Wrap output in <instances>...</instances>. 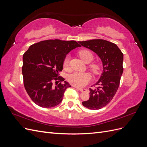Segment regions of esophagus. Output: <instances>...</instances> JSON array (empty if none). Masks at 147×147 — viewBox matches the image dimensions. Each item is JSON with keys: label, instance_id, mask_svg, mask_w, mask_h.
I'll return each mask as SVG.
<instances>
[{"label": "esophagus", "instance_id": "obj_1", "mask_svg": "<svg viewBox=\"0 0 147 147\" xmlns=\"http://www.w3.org/2000/svg\"><path fill=\"white\" fill-rule=\"evenodd\" d=\"M74 87L76 88L77 89H78L79 91H82V92H84V91H87V90H86V89H85V88H77V87H76V86H74Z\"/></svg>", "mask_w": 147, "mask_h": 147}]
</instances>
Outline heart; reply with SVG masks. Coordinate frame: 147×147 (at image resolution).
<instances>
[{
	"label": "heart",
	"instance_id": "1",
	"mask_svg": "<svg viewBox=\"0 0 147 147\" xmlns=\"http://www.w3.org/2000/svg\"><path fill=\"white\" fill-rule=\"evenodd\" d=\"M79 56L81 59L85 63H90L93 59V55L92 53L87 50H83L79 52ZM69 57L65 56L63 61V66L64 68H67L69 66ZM90 67L92 72L97 74L99 72V66L97 64H92L90 65ZM91 80L90 75L85 72H74L68 75L67 80L72 85L76 87H83L86 86L90 82Z\"/></svg>",
	"mask_w": 147,
	"mask_h": 147
}]
</instances>
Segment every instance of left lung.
Returning <instances> with one entry per match:
<instances>
[{"instance_id":"obj_1","label":"left lung","mask_w":147,"mask_h":147,"mask_svg":"<svg viewBox=\"0 0 147 147\" xmlns=\"http://www.w3.org/2000/svg\"><path fill=\"white\" fill-rule=\"evenodd\" d=\"M99 56L103 64V72L94 86L90 88V99L82 102L88 109L99 110L104 107L112 100L119 85L123 72V54L113 43L102 39L78 42Z\"/></svg>"}]
</instances>
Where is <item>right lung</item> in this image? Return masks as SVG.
Instances as JSON below:
<instances>
[{
    "instance_id": "right-lung-1",
    "label": "right lung",
    "mask_w": 147,
    "mask_h": 147,
    "mask_svg": "<svg viewBox=\"0 0 147 147\" xmlns=\"http://www.w3.org/2000/svg\"><path fill=\"white\" fill-rule=\"evenodd\" d=\"M80 47L74 40H47L30 45L24 53V86L35 104L48 109L61 103L65 90L71 87L59 75L64 59L71 50ZM53 82L57 83L56 87L52 85Z\"/></svg>"
}]
</instances>
